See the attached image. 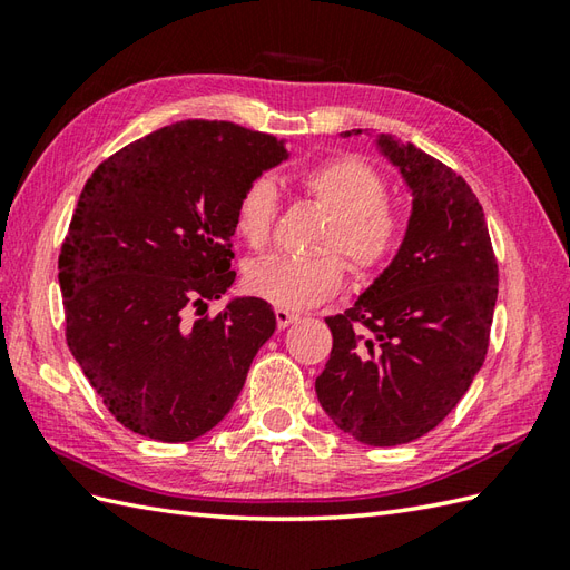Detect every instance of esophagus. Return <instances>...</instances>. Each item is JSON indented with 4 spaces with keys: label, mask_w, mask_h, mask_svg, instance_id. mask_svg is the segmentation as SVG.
<instances>
[{
    "label": "esophagus",
    "mask_w": 570,
    "mask_h": 570,
    "mask_svg": "<svg viewBox=\"0 0 570 570\" xmlns=\"http://www.w3.org/2000/svg\"><path fill=\"white\" fill-rule=\"evenodd\" d=\"M274 316H276V325H278V328H288V325H292V323H296L301 316H298V313H294V311H286V308H276L274 311Z\"/></svg>",
    "instance_id": "esophagus-1"
}]
</instances>
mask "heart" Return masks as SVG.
<instances>
[{
	"instance_id": "b5f03b06",
	"label": "heart",
	"mask_w": 570,
	"mask_h": 570,
	"mask_svg": "<svg viewBox=\"0 0 570 570\" xmlns=\"http://www.w3.org/2000/svg\"><path fill=\"white\" fill-rule=\"evenodd\" d=\"M306 196L331 215L321 237L323 252H341L357 276L374 274L392 259L402 239V215L384 200L386 186L357 156H337L301 176ZM276 220V190L266 178L252 180L235 205V229L252 249H264ZM345 266L335 254L288 257L272 254L247 266L252 294L269 304L301 311L321 304L343 284Z\"/></svg>"
}]
</instances>
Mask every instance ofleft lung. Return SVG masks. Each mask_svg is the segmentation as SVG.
I'll list each match as a JSON object with an SVG mask.
<instances>
[{
  "label": "left lung",
  "mask_w": 570,
  "mask_h": 570,
  "mask_svg": "<svg viewBox=\"0 0 570 570\" xmlns=\"http://www.w3.org/2000/svg\"><path fill=\"white\" fill-rule=\"evenodd\" d=\"M353 135L362 129L341 137ZM374 144L411 193L406 235L355 306L325 318L333 350L316 394L337 429L382 448L439 426L475 380L498 304V259L463 176L392 135Z\"/></svg>",
  "instance_id": "obj_1"
}]
</instances>
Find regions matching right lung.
I'll list each match as a JSON object with an SVG mask.
<instances>
[{
    "instance_id": "add662e5",
    "label": "right lung",
    "mask_w": 570,
    "mask_h": 570,
    "mask_svg": "<svg viewBox=\"0 0 570 570\" xmlns=\"http://www.w3.org/2000/svg\"><path fill=\"white\" fill-rule=\"evenodd\" d=\"M286 159L284 139L188 119L127 144L85 184L58 257L66 341L125 429L186 443L237 402L276 331L272 306L235 296L215 318L188 313L235 284V205Z\"/></svg>"
}]
</instances>
